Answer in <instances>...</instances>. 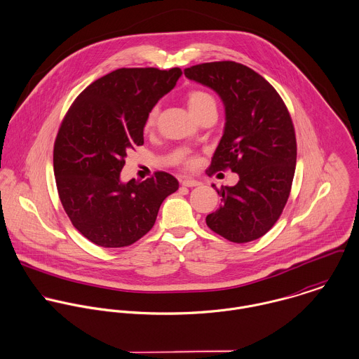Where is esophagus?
Instances as JSON below:
<instances>
[{
	"label": "esophagus",
	"instance_id": "esophagus-1",
	"mask_svg": "<svg viewBox=\"0 0 359 359\" xmlns=\"http://www.w3.org/2000/svg\"><path fill=\"white\" fill-rule=\"evenodd\" d=\"M180 183L186 187H196V186L201 184L198 180H194V179H183V180H180Z\"/></svg>",
	"mask_w": 359,
	"mask_h": 359
}]
</instances>
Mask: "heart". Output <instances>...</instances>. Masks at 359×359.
I'll list each match as a JSON object with an SVG mask.
<instances>
[{
	"label": "heart",
	"mask_w": 359,
	"mask_h": 359,
	"mask_svg": "<svg viewBox=\"0 0 359 359\" xmlns=\"http://www.w3.org/2000/svg\"><path fill=\"white\" fill-rule=\"evenodd\" d=\"M187 104H189V108L190 111L194 114V116L200 115L201 112L204 111H208V109H216V100L215 97L212 94H210L208 91H204V90H193L187 94ZM156 118H158V108L154 107L148 116H147V121H145V128L149 129L155 125L156 122ZM184 165L191 168L196 165V159L194 158H189L184 161Z\"/></svg>",
	"instance_id": "b5f03b06"
}]
</instances>
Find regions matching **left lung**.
I'll return each mask as SVG.
<instances>
[{
	"label": "left lung",
	"mask_w": 359,
	"mask_h": 359,
	"mask_svg": "<svg viewBox=\"0 0 359 359\" xmlns=\"http://www.w3.org/2000/svg\"><path fill=\"white\" fill-rule=\"evenodd\" d=\"M187 79L212 88L224 105L226 123L208 170L230 169L236 186L216 189L222 205L207 224L233 243L268 233L286 205L297 162L292 121L278 91L257 72L233 61L184 69Z\"/></svg>",
	"instance_id": "left-lung-1"
}]
</instances>
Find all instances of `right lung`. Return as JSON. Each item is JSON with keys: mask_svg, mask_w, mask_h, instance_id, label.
I'll list each match as a JSON object with an SVG mask.
<instances>
[{"mask_svg": "<svg viewBox=\"0 0 359 359\" xmlns=\"http://www.w3.org/2000/svg\"><path fill=\"white\" fill-rule=\"evenodd\" d=\"M182 71L122 68L87 86L65 115L54 144L60 200L73 226L104 248L128 247L147 234L162 201L179 189L166 172L123 183L128 152L144 144L149 111Z\"/></svg>", "mask_w": 359, "mask_h": 359, "instance_id": "1", "label": "right lung"}]
</instances>
